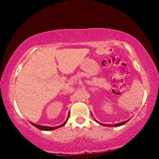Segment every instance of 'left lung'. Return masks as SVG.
Masks as SVG:
<instances>
[{"instance_id": "obj_1", "label": "left lung", "mask_w": 159, "mask_h": 159, "mask_svg": "<svg viewBox=\"0 0 159 159\" xmlns=\"http://www.w3.org/2000/svg\"><path fill=\"white\" fill-rule=\"evenodd\" d=\"M128 120H125V121H123V122H121V123H116V124H114V125H105V124H102V125H103L104 126L108 125V126H115V127H118V126H120V125H124L125 123H126L128 121ZM95 121H97L96 120H95ZM97 122H98V121H97Z\"/></svg>"}]
</instances>
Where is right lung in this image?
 Wrapping results in <instances>:
<instances>
[{"label": "right lung", "instance_id": "add662e5", "mask_svg": "<svg viewBox=\"0 0 159 159\" xmlns=\"http://www.w3.org/2000/svg\"><path fill=\"white\" fill-rule=\"evenodd\" d=\"M69 117V116H68V118H67V119L66 120V121L64 122L63 124H61L60 125H58V126H56V127H49V126H42V125H38V124H35V123H31H31L34 126H35V127H36V128H37L38 129H39V130H55V129H57L58 128H60V127H62V126H64L66 123L67 120H68Z\"/></svg>", "mask_w": 159, "mask_h": 159}]
</instances>
